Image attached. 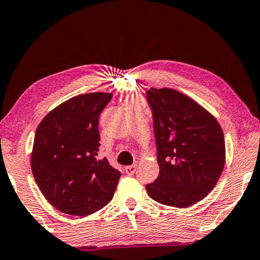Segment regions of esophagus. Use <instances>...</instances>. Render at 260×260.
Wrapping results in <instances>:
<instances>
[{"mask_svg":"<svg viewBox=\"0 0 260 260\" xmlns=\"http://www.w3.org/2000/svg\"><path fill=\"white\" fill-rule=\"evenodd\" d=\"M135 172H136V166H129L125 168V174L127 176H134Z\"/></svg>","mask_w":260,"mask_h":260,"instance_id":"34e87169","label":"esophagus"}]
</instances>
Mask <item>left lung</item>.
I'll use <instances>...</instances> for the list:
<instances>
[{
  "label": "left lung",
  "instance_id": "left-lung-1",
  "mask_svg": "<svg viewBox=\"0 0 260 260\" xmlns=\"http://www.w3.org/2000/svg\"><path fill=\"white\" fill-rule=\"evenodd\" d=\"M160 175L146 185L149 198L161 204L186 208L210 193L224 170L225 139L216 117L179 91L151 88Z\"/></svg>",
  "mask_w": 260,
  "mask_h": 260
}]
</instances>
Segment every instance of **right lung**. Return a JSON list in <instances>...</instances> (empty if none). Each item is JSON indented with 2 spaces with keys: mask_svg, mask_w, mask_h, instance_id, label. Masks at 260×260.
<instances>
[{
  "mask_svg": "<svg viewBox=\"0 0 260 260\" xmlns=\"http://www.w3.org/2000/svg\"><path fill=\"white\" fill-rule=\"evenodd\" d=\"M109 92L75 95L49 112L35 133L30 167L48 202L73 216H89L111 202L121 172L98 160L100 113Z\"/></svg>",
  "mask_w": 260,
  "mask_h": 260,
  "instance_id": "add662e5",
  "label": "right lung"
}]
</instances>
